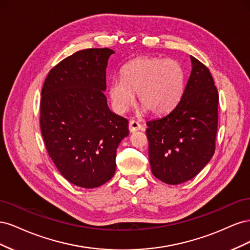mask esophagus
Segmentation results:
<instances>
[{
  "label": "esophagus",
  "mask_w": 250,
  "mask_h": 250,
  "mask_svg": "<svg viewBox=\"0 0 250 250\" xmlns=\"http://www.w3.org/2000/svg\"><path fill=\"white\" fill-rule=\"evenodd\" d=\"M128 128H129V131L130 132H135V131L140 130L141 128H142V126H141V124L139 122H137V121L131 120L130 122H129V124H128Z\"/></svg>",
  "instance_id": "esophagus-1"
}]
</instances>
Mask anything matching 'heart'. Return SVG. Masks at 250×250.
Listing matches in <instances>:
<instances>
[{
	"label": "heart",
	"instance_id": "b5f03b06",
	"mask_svg": "<svg viewBox=\"0 0 250 250\" xmlns=\"http://www.w3.org/2000/svg\"><path fill=\"white\" fill-rule=\"evenodd\" d=\"M185 83V71L176 60L141 56L122 67L121 80L109 82L108 97L117 113L129 109L137 94L142 111L162 116L176 106Z\"/></svg>",
	"mask_w": 250,
	"mask_h": 250
}]
</instances>
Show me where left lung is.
Masks as SVG:
<instances>
[{"label":"left lung","mask_w":250,"mask_h":250,"mask_svg":"<svg viewBox=\"0 0 250 250\" xmlns=\"http://www.w3.org/2000/svg\"><path fill=\"white\" fill-rule=\"evenodd\" d=\"M191 62L190 78L176 106L147 122L151 171L168 185L195 177L216 149L218 90L208 67L193 56Z\"/></svg>","instance_id":"obj_1"}]
</instances>
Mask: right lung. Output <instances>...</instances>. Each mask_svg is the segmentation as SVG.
<instances>
[{
  "instance_id": "right-lung-1",
  "label": "right lung",
  "mask_w": 250,
  "mask_h": 250,
  "mask_svg": "<svg viewBox=\"0 0 250 250\" xmlns=\"http://www.w3.org/2000/svg\"><path fill=\"white\" fill-rule=\"evenodd\" d=\"M115 51L81 50L49 72L42 89L41 130L49 156L75 186L100 187L115 175L127 119L110 111L104 90Z\"/></svg>"
}]
</instances>
